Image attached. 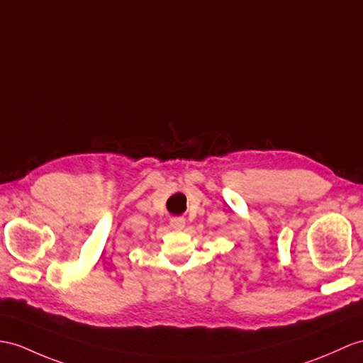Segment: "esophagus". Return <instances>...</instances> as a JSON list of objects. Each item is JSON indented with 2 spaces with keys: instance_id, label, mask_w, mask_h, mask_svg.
Masks as SVG:
<instances>
[{
  "instance_id": "esophagus-1",
  "label": "esophagus",
  "mask_w": 363,
  "mask_h": 363,
  "mask_svg": "<svg viewBox=\"0 0 363 363\" xmlns=\"http://www.w3.org/2000/svg\"><path fill=\"white\" fill-rule=\"evenodd\" d=\"M186 226V220L184 217H172L171 218V228L175 229V231H182Z\"/></svg>"
}]
</instances>
